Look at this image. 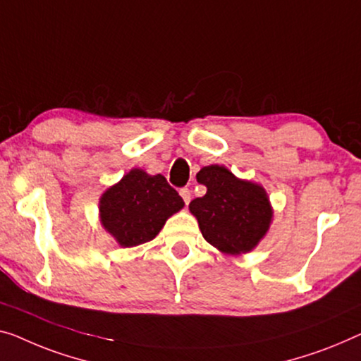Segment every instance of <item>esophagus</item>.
<instances>
[{
	"mask_svg": "<svg viewBox=\"0 0 361 361\" xmlns=\"http://www.w3.org/2000/svg\"><path fill=\"white\" fill-rule=\"evenodd\" d=\"M180 196L183 197V201H185V204H190V201H191V191L188 190V188H181Z\"/></svg>",
	"mask_w": 361,
	"mask_h": 361,
	"instance_id": "obj_1",
	"label": "esophagus"
}]
</instances>
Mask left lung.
Segmentation results:
<instances>
[{"label":"left lung","instance_id":"left-lung-1","mask_svg":"<svg viewBox=\"0 0 361 361\" xmlns=\"http://www.w3.org/2000/svg\"><path fill=\"white\" fill-rule=\"evenodd\" d=\"M196 180L207 192L192 199L190 212L204 240L224 255L238 256L255 250L274 219L264 186L238 178L224 165L202 166Z\"/></svg>","mask_w":361,"mask_h":361}]
</instances>
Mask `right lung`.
<instances>
[{"instance_id": "right-lung-1", "label": "right lung", "mask_w": 361, "mask_h": 361, "mask_svg": "<svg viewBox=\"0 0 361 361\" xmlns=\"http://www.w3.org/2000/svg\"><path fill=\"white\" fill-rule=\"evenodd\" d=\"M183 206V199L164 175L133 169L102 192L99 217L105 232L121 248H133L154 240L166 220Z\"/></svg>"}]
</instances>
